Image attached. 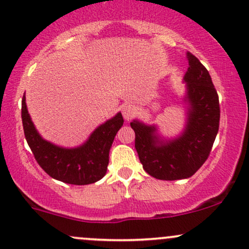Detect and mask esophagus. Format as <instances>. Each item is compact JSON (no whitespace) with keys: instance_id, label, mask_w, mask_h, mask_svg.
Listing matches in <instances>:
<instances>
[{"instance_id":"esophagus-1","label":"esophagus","mask_w":249,"mask_h":249,"mask_svg":"<svg viewBox=\"0 0 249 249\" xmlns=\"http://www.w3.org/2000/svg\"><path fill=\"white\" fill-rule=\"evenodd\" d=\"M122 113L125 121H131V119L136 116V107L131 103L125 104V106H123L122 107Z\"/></svg>"}]
</instances>
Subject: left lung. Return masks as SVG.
I'll return each instance as SVG.
<instances>
[{
    "instance_id": "8db88e82",
    "label": "left lung",
    "mask_w": 249,
    "mask_h": 249,
    "mask_svg": "<svg viewBox=\"0 0 249 249\" xmlns=\"http://www.w3.org/2000/svg\"><path fill=\"white\" fill-rule=\"evenodd\" d=\"M189 67L181 97L185 119L178 136L164 137L157 124L130 123L145 172L163 181L189 178L205 162L219 128V100L211 76L196 56L187 53Z\"/></svg>"
}]
</instances>
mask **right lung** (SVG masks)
Here are the masks:
<instances>
[{"instance_id": "obj_1", "label": "right lung", "mask_w": 249, "mask_h": 249, "mask_svg": "<svg viewBox=\"0 0 249 249\" xmlns=\"http://www.w3.org/2000/svg\"><path fill=\"white\" fill-rule=\"evenodd\" d=\"M22 121L25 139L39 166L51 178L75 185L91 184L104 178L110 148L124 123L122 113L117 112L98 125L85 142L75 147H64L40 136L28 111L25 95L22 101Z\"/></svg>"}]
</instances>
